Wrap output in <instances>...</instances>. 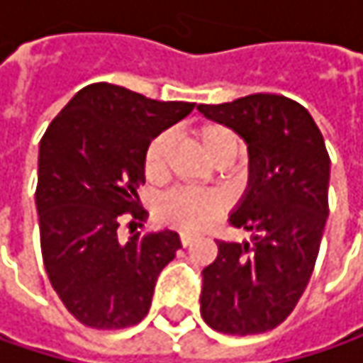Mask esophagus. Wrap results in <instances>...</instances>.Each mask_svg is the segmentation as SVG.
<instances>
[{
	"mask_svg": "<svg viewBox=\"0 0 363 363\" xmlns=\"http://www.w3.org/2000/svg\"><path fill=\"white\" fill-rule=\"evenodd\" d=\"M179 240H181V246L186 248V246H191V244H193V240H195V238H193V235H189V233H181V238H179Z\"/></svg>",
	"mask_w": 363,
	"mask_h": 363,
	"instance_id": "esophagus-1",
	"label": "esophagus"
}]
</instances>
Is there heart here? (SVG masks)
<instances>
[{
  "label": "heart",
  "instance_id": "obj_1",
  "mask_svg": "<svg viewBox=\"0 0 363 363\" xmlns=\"http://www.w3.org/2000/svg\"><path fill=\"white\" fill-rule=\"evenodd\" d=\"M191 140L201 149V153L218 168L231 164L240 153V136L216 121H199L189 128ZM172 138L162 132L145 149L143 172L149 182H162L168 174ZM225 212V199L216 191L203 189H174L162 195L155 203V218L172 229L181 231H201L210 227Z\"/></svg>",
  "mask_w": 363,
  "mask_h": 363
}]
</instances>
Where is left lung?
Returning <instances> with one entry per match:
<instances>
[{
    "label": "left lung",
    "instance_id": "obj_1",
    "mask_svg": "<svg viewBox=\"0 0 363 363\" xmlns=\"http://www.w3.org/2000/svg\"><path fill=\"white\" fill-rule=\"evenodd\" d=\"M197 109L248 143V193L229 225L252 233V244L216 242V260L203 269L201 318L223 334L269 332L296 307L320 252L330 181L324 136L309 111L279 94Z\"/></svg>",
    "mask_w": 363,
    "mask_h": 363
}]
</instances>
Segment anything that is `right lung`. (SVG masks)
Wrapping results in <instances>:
<instances>
[{
  "instance_id": "obj_1",
  "label": "right lung",
  "mask_w": 363,
  "mask_h": 363,
  "mask_svg": "<svg viewBox=\"0 0 363 363\" xmlns=\"http://www.w3.org/2000/svg\"><path fill=\"white\" fill-rule=\"evenodd\" d=\"M193 107L99 82L79 90L41 136L35 203L43 267L84 326L121 330L149 313L179 235L134 233L121 244L117 229L125 216L143 218L136 189L145 184L147 145Z\"/></svg>"
}]
</instances>
